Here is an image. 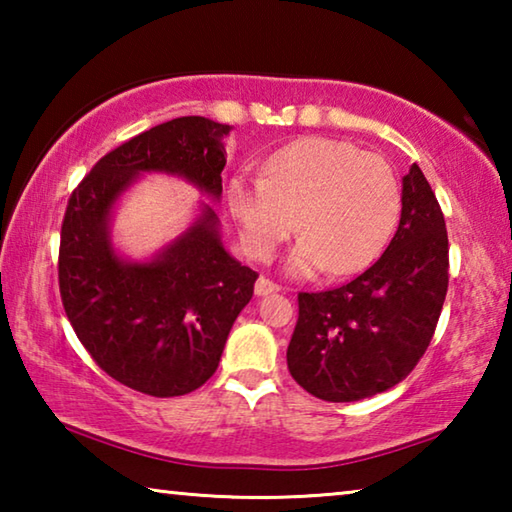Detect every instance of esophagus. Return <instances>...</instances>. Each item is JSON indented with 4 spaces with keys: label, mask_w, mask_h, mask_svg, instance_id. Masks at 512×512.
<instances>
[{
    "label": "esophagus",
    "mask_w": 512,
    "mask_h": 512,
    "mask_svg": "<svg viewBox=\"0 0 512 512\" xmlns=\"http://www.w3.org/2000/svg\"><path fill=\"white\" fill-rule=\"evenodd\" d=\"M277 291H280V284L271 282L264 275L255 282V296H268V293H277Z\"/></svg>",
    "instance_id": "esophagus-1"
}]
</instances>
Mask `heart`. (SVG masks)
Masks as SVG:
<instances>
[{
    "label": "heart",
    "mask_w": 512,
    "mask_h": 512,
    "mask_svg": "<svg viewBox=\"0 0 512 512\" xmlns=\"http://www.w3.org/2000/svg\"><path fill=\"white\" fill-rule=\"evenodd\" d=\"M228 205L255 259H271L298 225L291 275L323 268L352 275L386 248L402 196L391 164L379 155L332 137H302L264 162V178H232Z\"/></svg>",
    "instance_id": "b5f03b06"
}]
</instances>
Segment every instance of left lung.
<instances>
[{
	"label": "left lung",
	"instance_id": "obj_1",
	"mask_svg": "<svg viewBox=\"0 0 512 512\" xmlns=\"http://www.w3.org/2000/svg\"><path fill=\"white\" fill-rule=\"evenodd\" d=\"M447 268L445 216L413 162L386 253L339 289L298 296L287 350L291 377L325 402H359L400 384L429 348Z\"/></svg>",
	"mask_w": 512,
	"mask_h": 512
}]
</instances>
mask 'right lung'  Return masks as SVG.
<instances>
[{"mask_svg": "<svg viewBox=\"0 0 512 512\" xmlns=\"http://www.w3.org/2000/svg\"><path fill=\"white\" fill-rule=\"evenodd\" d=\"M230 131L205 117L164 121L103 155L67 203L58 257L65 314L99 368L133 391L176 397L203 386L257 273L228 253L205 201L185 232L146 259L112 244L115 210L146 173L183 178L219 203Z\"/></svg>", "mask_w": 512, "mask_h": 512, "instance_id": "1", "label": "right lung"}]
</instances>
